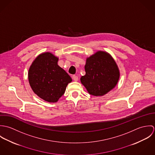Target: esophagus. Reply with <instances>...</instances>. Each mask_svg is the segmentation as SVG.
Segmentation results:
<instances>
[{"mask_svg":"<svg viewBox=\"0 0 155 155\" xmlns=\"http://www.w3.org/2000/svg\"><path fill=\"white\" fill-rule=\"evenodd\" d=\"M72 78H73V79L74 81H78V77L77 76H76V75H73Z\"/></svg>","mask_w":155,"mask_h":155,"instance_id":"34e87169","label":"esophagus"}]
</instances>
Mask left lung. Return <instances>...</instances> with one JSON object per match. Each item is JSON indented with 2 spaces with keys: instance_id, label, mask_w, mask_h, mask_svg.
I'll list each match as a JSON object with an SVG mask.
<instances>
[{
  "instance_id": "8db88e82",
  "label": "left lung",
  "mask_w": 155,
  "mask_h": 155,
  "mask_svg": "<svg viewBox=\"0 0 155 155\" xmlns=\"http://www.w3.org/2000/svg\"><path fill=\"white\" fill-rule=\"evenodd\" d=\"M86 74L81 78V83L88 92L94 96H101L116 85L119 71L110 55L98 51L87 59Z\"/></svg>"
}]
</instances>
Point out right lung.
<instances>
[{
  "label": "right lung",
  "mask_w": 155,
  "mask_h": 155,
  "mask_svg": "<svg viewBox=\"0 0 155 155\" xmlns=\"http://www.w3.org/2000/svg\"><path fill=\"white\" fill-rule=\"evenodd\" d=\"M58 58L50 52L39 55L28 70V81L33 92L49 103L57 102L72 79L57 64Z\"/></svg>",
  "instance_id": "obj_1"
}]
</instances>
